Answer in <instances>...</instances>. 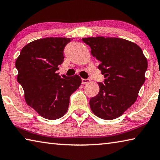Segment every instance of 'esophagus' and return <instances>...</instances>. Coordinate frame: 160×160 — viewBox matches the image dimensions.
Wrapping results in <instances>:
<instances>
[{"mask_svg": "<svg viewBox=\"0 0 160 160\" xmlns=\"http://www.w3.org/2000/svg\"><path fill=\"white\" fill-rule=\"evenodd\" d=\"M90 82V79H82V85H85V84H87L88 82Z\"/></svg>", "mask_w": 160, "mask_h": 160, "instance_id": "34e87169", "label": "esophagus"}]
</instances>
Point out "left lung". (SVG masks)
<instances>
[{"instance_id":"left-lung-1","label":"left lung","mask_w":160,"mask_h":160,"mask_svg":"<svg viewBox=\"0 0 160 160\" xmlns=\"http://www.w3.org/2000/svg\"><path fill=\"white\" fill-rule=\"evenodd\" d=\"M82 41L100 61L98 68L105 78L99 82V94L90 100L91 109L100 118H118L136 101L145 80L147 59L136 44L121 38L88 37Z\"/></svg>"}]
</instances>
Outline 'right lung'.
Instances as JSON below:
<instances>
[{
    "label": "right lung",
    "mask_w": 160,
    "mask_h": 160,
    "mask_svg": "<svg viewBox=\"0 0 160 160\" xmlns=\"http://www.w3.org/2000/svg\"><path fill=\"white\" fill-rule=\"evenodd\" d=\"M72 39L47 37L29 43L15 62L18 82L25 92L27 104L49 120L62 117L68 109L70 97L81 85L78 75L56 73L64 61V48Z\"/></svg>",
    "instance_id": "1"
}]
</instances>
